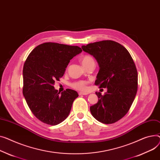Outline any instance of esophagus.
<instances>
[{
  "instance_id": "esophagus-1",
  "label": "esophagus",
  "mask_w": 160,
  "mask_h": 160,
  "mask_svg": "<svg viewBox=\"0 0 160 160\" xmlns=\"http://www.w3.org/2000/svg\"><path fill=\"white\" fill-rule=\"evenodd\" d=\"M89 93L88 92H78V94L80 96V95H87Z\"/></svg>"
}]
</instances>
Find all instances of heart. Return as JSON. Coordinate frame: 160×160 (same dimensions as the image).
Wrapping results in <instances>:
<instances>
[{
  "mask_svg": "<svg viewBox=\"0 0 160 160\" xmlns=\"http://www.w3.org/2000/svg\"><path fill=\"white\" fill-rule=\"evenodd\" d=\"M81 62L82 63V65L86 67L88 63L90 62L94 61L93 58L89 55H84L82 56L80 58ZM87 83L88 82L86 81H83V80H80V81H77L74 82L71 84V86L72 88L80 90V91H86L87 90Z\"/></svg>",
  "mask_w": 160,
  "mask_h": 160,
  "instance_id": "b5f03b06",
  "label": "heart"
}]
</instances>
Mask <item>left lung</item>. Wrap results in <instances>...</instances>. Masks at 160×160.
<instances>
[{
	"instance_id": "8db88e82",
	"label": "left lung",
	"mask_w": 160,
	"mask_h": 160,
	"mask_svg": "<svg viewBox=\"0 0 160 160\" xmlns=\"http://www.w3.org/2000/svg\"><path fill=\"white\" fill-rule=\"evenodd\" d=\"M82 48L99 64L94 84L108 89L104 95L96 92L98 101L91 106V112L100 122L115 123L129 111L137 92L138 72L134 60L125 47L112 40L94 42Z\"/></svg>"
}]
</instances>
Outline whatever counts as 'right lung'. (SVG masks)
Listing matches in <instances>:
<instances>
[{
	"instance_id": "add662e5",
	"label": "right lung",
	"mask_w": 160,
	"mask_h": 160,
	"mask_svg": "<svg viewBox=\"0 0 160 160\" xmlns=\"http://www.w3.org/2000/svg\"><path fill=\"white\" fill-rule=\"evenodd\" d=\"M82 51L78 46L46 42L28 55L23 68V95L42 122L56 125L68 116L78 94L67 89L60 94L53 85L63 77L70 60Z\"/></svg>"
}]
</instances>
